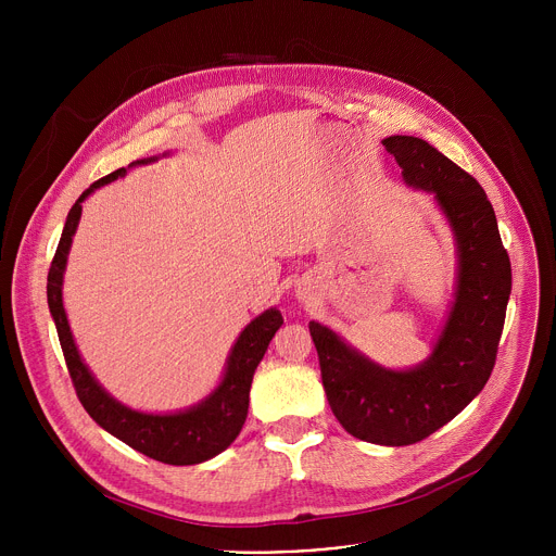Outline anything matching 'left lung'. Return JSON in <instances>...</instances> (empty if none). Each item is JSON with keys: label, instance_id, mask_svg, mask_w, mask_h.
I'll list each match as a JSON object with an SVG mask.
<instances>
[{"label": "left lung", "instance_id": "left-lung-1", "mask_svg": "<svg viewBox=\"0 0 556 556\" xmlns=\"http://www.w3.org/2000/svg\"><path fill=\"white\" fill-rule=\"evenodd\" d=\"M384 151L403 178L435 193L457 237L459 277L448 321L431 358L387 371L350 350L334 332L309 324L332 414L358 440L407 446L453 420L478 395L497 358L513 275L486 191L433 144L389 136Z\"/></svg>", "mask_w": 556, "mask_h": 556}]
</instances>
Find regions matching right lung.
Returning <instances> with one entry per match:
<instances>
[{"label": "right lung", "mask_w": 556, "mask_h": 556, "mask_svg": "<svg viewBox=\"0 0 556 556\" xmlns=\"http://www.w3.org/2000/svg\"><path fill=\"white\" fill-rule=\"evenodd\" d=\"M118 176H125V169H116L110 176L90 185V189L81 193V198L74 202V206L67 213L61 240L48 273L50 314L56 326L59 343L63 350V358H65L74 391L78 395V401H81L84 409L105 431H110L112 435H116L118 440H123L125 444H129L131 448H136L138 453L155 462L174 464V466L200 464L222 453L226 446H230V442L237 435H240L249 414V393H251L253 374L260 361L264 358L275 332L281 328L283 316L275 307L257 316V319L240 334V339H237L230 352L222 384L202 405L185 414H174V416L138 414L118 405L114 399H110L76 352V345L72 341V332L65 319L63 301H61V279L65 268V257L72 244V235L76 230L78 217H81V202L94 189L116 180Z\"/></svg>", "instance_id": "right-lung-1"}]
</instances>
